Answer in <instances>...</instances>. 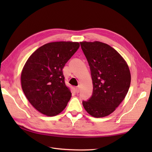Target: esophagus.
<instances>
[{
	"mask_svg": "<svg viewBox=\"0 0 152 152\" xmlns=\"http://www.w3.org/2000/svg\"><path fill=\"white\" fill-rule=\"evenodd\" d=\"M80 86H79L78 87H76V92L77 93H78L80 92Z\"/></svg>",
	"mask_w": 152,
	"mask_h": 152,
	"instance_id": "obj_1",
	"label": "esophagus"
}]
</instances>
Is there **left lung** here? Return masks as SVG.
<instances>
[{"label": "left lung", "mask_w": 152, "mask_h": 152, "mask_svg": "<svg viewBox=\"0 0 152 152\" xmlns=\"http://www.w3.org/2000/svg\"><path fill=\"white\" fill-rule=\"evenodd\" d=\"M88 61L93 81V95L83 101L85 110L93 117L110 115L124 101L131 84L127 62L110 46L99 41L80 42Z\"/></svg>", "instance_id": "obj_1"}]
</instances>
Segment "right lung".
<instances>
[{
	"label": "right lung",
	"instance_id": "1",
	"mask_svg": "<svg viewBox=\"0 0 152 152\" xmlns=\"http://www.w3.org/2000/svg\"><path fill=\"white\" fill-rule=\"evenodd\" d=\"M80 47L76 42L43 45L28 57L21 74V88L33 107L47 116L58 115L71 98L63 69Z\"/></svg>",
	"mask_w": 152,
	"mask_h": 152
}]
</instances>
